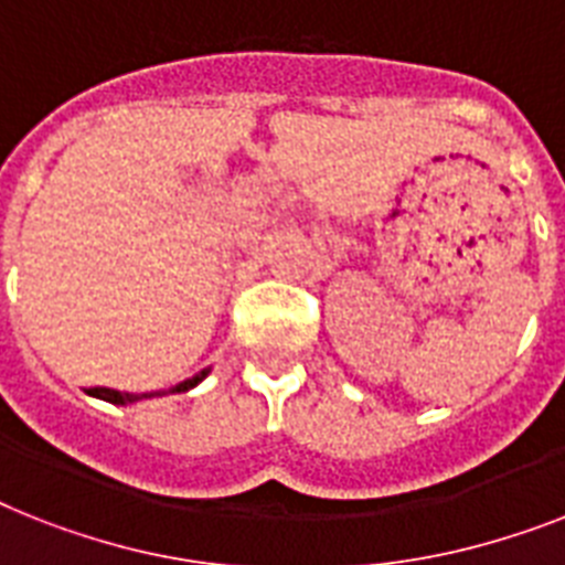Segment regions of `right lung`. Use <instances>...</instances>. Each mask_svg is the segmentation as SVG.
<instances>
[{
    "instance_id": "1",
    "label": "right lung",
    "mask_w": 565,
    "mask_h": 565,
    "mask_svg": "<svg viewBox=\"0 0 565 565\" xmlns=\"http://www.w3.org/2000/svg\"><path fill=\"white\" fill-rule=\"evenodd\" d=\"M205 374H209V369L200 371L196 377L185 380V383H179L173 392H188V388H194L196 383H203ZM92 397H100V401H107V403H118V406H124V403H136V401H145V397H150V394H130V392H116V388H104V386H95L89 388Z\"/></svg>"
}]
</instances>
